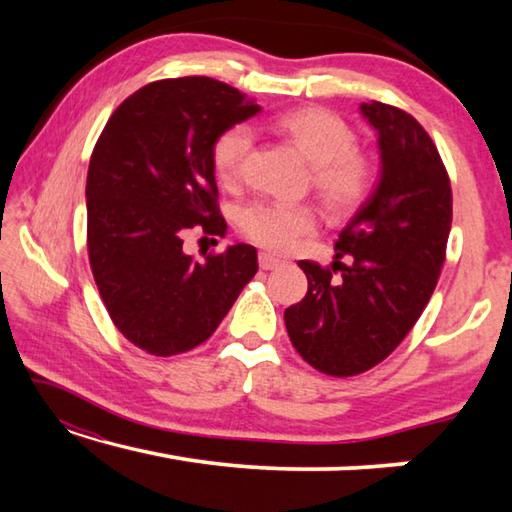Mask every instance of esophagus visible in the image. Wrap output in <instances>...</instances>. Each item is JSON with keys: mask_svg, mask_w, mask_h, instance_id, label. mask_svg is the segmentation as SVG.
Masks as SVG:
<instances>
[{"mask_svg": "<svg viewBox=\"0 0 512 512\" xmlns=\"http://www.w3.org/2000/svg\"><path fill=\"white\" fill-rule=\"evenodd\" d=\"M280 264H282L280 257H275L271 253H259V268H262V271H273V268H277Z\"/></svg>", "mask_w": 512, "mask_h": 512, "instance_id": "1", "label": "esophagus"}]
</instances>
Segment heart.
I'll return each instance as SVG.
<instances>
[{
  "instance_id": "obj_1",
  "label": "heart",
  "mask_w": 512,
  "mask_h": 512,
  "mask_svg": "<svg viewBox=\"0 0 512 512\" xmlns=\"http://www.w3.org/2000/svg\"><path fill=\"white\" fill-rule=\"evenodd\" d=\"M271 128L311 162V187L332 216H350L368 201L375 187V160L357 146V131L336 112L305 106L273 117ZM253 133L244 124L230 126L212 144V167L225 187L244 178ZM241 235L273 253H289L318 225L309 203L255 201L237 216Z\"/></svg>"
}]
</instances>
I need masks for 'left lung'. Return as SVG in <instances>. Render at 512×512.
<instances>
[{"label": "left lung", "mask_w": 512, "mask_h": 512, "mask_svg": "<svg viewBox=\"0 0 512 512\" xmlns=\"http://www.w3.org/2000/svg\"><path fill=\"white\" fill-rule=\"evenodd\" d=\"M361 112L379 135L381 178L341 230L336 262H298L309 289L284 311L293 348L332 377L361 375L404 341L436 289L452 230V185L429 133L388 103Z\"/></svg>", "instance_id": "1"}]
</instances>
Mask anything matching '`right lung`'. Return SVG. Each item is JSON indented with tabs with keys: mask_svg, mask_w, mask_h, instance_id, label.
Returning a JSON list of instances; mask_svg holds the SVG:
<instances>
[{
	"mask_svg": "<svg viewBox=\"0 0 512 512\" xmlns=\"http://www.w3.org/2000/svg\"><path fill=\"white\" fill-rule=\"evenodd\" d=\"M259 112L207 76L144 85L112 112L94 144L88 255L112 323L137 348L171 357L210 339L257 273L248 244L196 262L183 237L223 235L212 144Z\"/></svg>",
	"mask_w": 512,
	"mask_h": 512,
	"instance_id": "right-lung-1",
	"label": "right lung"
}]
</instances>
